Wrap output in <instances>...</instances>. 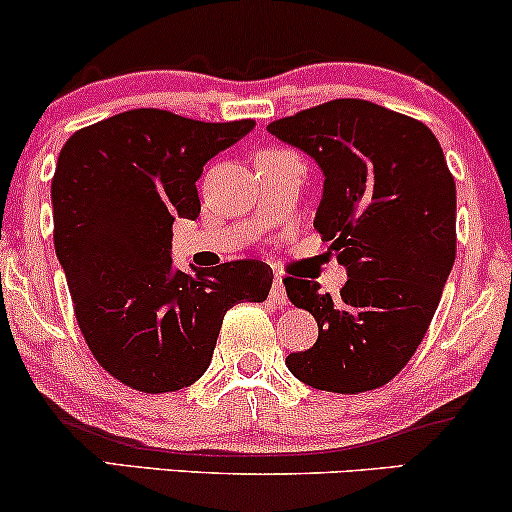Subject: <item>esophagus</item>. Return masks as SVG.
Masks as SVG:
<instances>
[{"mask_svg":"<svg viewBox=\"0 0 512 512\" xmlns=\"http://www.w3.org/2000/svg\"><path fill=\"white\" fill-rule=\"evenodd\" d=\"M269 296H272V301H274V303H279V305H286V303H289V298H286V286H284V276H281V274H276V276H274V284H272V293H269Z\"/></svg>","mask_w":512,"mask_h":512,"instance_id":"34e87169","label":"esophagus"}]
</instances>
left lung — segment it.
Listing matches in <instances>:
<instances>
[{
	"instance_id": "left-lung-1",
	"label": "left lung",
	"mask_w": 512,
	"mask_h": 512,
	"mask_svg": "<svg viewBox=\"0 0 512 512\" xmlns=\"http://www.w3.org/2000/svg\"><path fill=\"white\" fill-rule=\"evenodd\" d=\"M325 173L315 231L349 279L337 298L286 276V296L317 320V342L286 366L315 390H378L409 363L455 262V178L424 122L337 98L267 125Z\"/></svg>"
}]
</instances>
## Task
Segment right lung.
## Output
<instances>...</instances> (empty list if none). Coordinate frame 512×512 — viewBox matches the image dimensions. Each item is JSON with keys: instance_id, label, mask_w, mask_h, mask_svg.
<instances>
[{"instance_id": "add662e5", "label": "right lung", "mask_w": 512, "mask_h": 512, "mask_svg": "<svg viewBox=\"0 0 512 512\" xmlns=\"http://www.w3.org/2000/svg\"><path fill=\"white\" fill-rule=\"evenodd\" d=\"M255 120L202 122L137 108L74 132L52 175L55 252L93 358L146 395L197 383L223 315L262 303L272 267L236 260L195 276L170 260L173 221L202 211L204 163Z\"/></svg>"}]
</instances>
